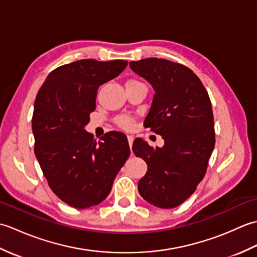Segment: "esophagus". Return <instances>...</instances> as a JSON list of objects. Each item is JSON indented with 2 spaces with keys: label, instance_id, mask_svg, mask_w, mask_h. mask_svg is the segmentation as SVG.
<instances>
[{
  "label": "esophagus",
  "instance_id": "obj_1",
  "mask_svg": "<svg viewBox=\"0 0 257 257\" xmlns=\"http://www.w3.org/2000/svg\"><path fill=\"white\" fill-rule=\"evenodd\" d=\"M127 138H128V143H129V147H130V149H132V147H133V144H134V137L133 136H127Z\"/></svg>",
  "mask_w": 257,
  "mask_h": 257
}]
</instances>
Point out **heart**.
<instances>
[{"label":"heart","instance_id":"heart-1","mask_svg":"<svg viewBox=\"0 0 257 257\" xmlns=\"http://www.w3.org/2000/svg\"><path fill=\"white\" fill-rule=\"evenodd\" d=\"M118 123L121 125L122 128H130L133 123V119L129 116H121L118 118Z\"/></svg>","mask_w":257,"mask_h":257}]
</instances>
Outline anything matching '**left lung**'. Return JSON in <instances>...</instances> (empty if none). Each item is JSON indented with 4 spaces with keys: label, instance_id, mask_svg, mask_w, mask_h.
<instances>
[{
    "label": "left lung",
    "instance_id": "obj_1",
    "mask_svg": "<svg viewBox=\"0 0 257 257\" xmlns=\"http://www.w3.org/2000/svg\"><path fill=\"white\" fill-rule=\"evenodd\" d=\"M129 65L155 90L145 127L165 140L162 148L141 138L134 141V154L148 166L139 180V193L152 205L172 209L194 192L214 149L210 98L198 76L183 65L161 58Z\"/></svg>",
    "mask_w": 257,
    "mask_h": 257
}]
</instances>
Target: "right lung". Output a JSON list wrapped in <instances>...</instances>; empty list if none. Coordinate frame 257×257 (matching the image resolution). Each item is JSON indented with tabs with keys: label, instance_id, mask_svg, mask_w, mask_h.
<instances>
[{
	"label": "right lung",
	"instance_id": "obj_1",
	"mask_svg": "<svg viewBox=\"0 0 257 257\" xmlns=\"http://www.w3.org/2000/svg\"><path fill=\"white\" fill-rule=\"evenodd\" d=\"M127 64L81 59L63 65L37 92L32 119L35 156L53 192L76 209L105 200L130 155L124 134L108 133L97 143L85 129L96 109L98 88Z\"/></svg>",
	"mask_w": 257,
	"mask_h": 257
}]
</instances>
